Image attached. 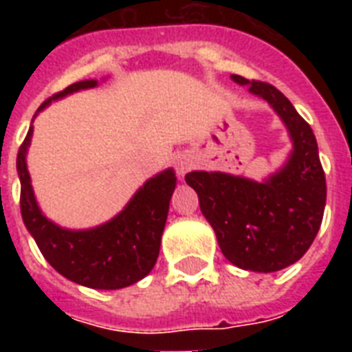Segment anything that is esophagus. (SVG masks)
Instances as JSON below:
<instances>
[{
	"mask_svg": "<svg viewBox=\"0 0 352 352\" xmlns=\"http://www.w3.org/2000/svg\"><path fill=\"white\" fill-rule=\"evenodd\" d=\"M190 168H192V162H190V157H188V155H179V157H177V160H175V170H177V173H179V175H184V173H186L188 170H190Z\"/></svg>",
	"mask_w": 352,
	"mask_h": 352,
	"instance_id": "obj_1",
	"label": "esophagus"
}]
</instances>
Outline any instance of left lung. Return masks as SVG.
<instances>
[{"label": "left lung", "mask_w": 352, "mask_h": 352, "mask_svg": "<svg viewBox=\"0 0 352 352\" xmlns=\"http://www.w3.org/2000/svg\"><path fill=\"white\" fill-rule=\"evenodd\" d=\"M261 96L289 129L292 151L281 170L263 182L221 171H192L184 179L197 192L201 212L232 265L276 272L303 257L316 237L327 186L311 126L274 85L232 74Z\"/></svg>", "instance_id": "1"}]
</instances>
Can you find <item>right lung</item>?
I'll return each instance as SVG.
<instances>
[{
	"instance_id": "right-lung-1",
	"label": "right lung",
	"mask_w": 352,
	"mask_h": 352,
	"mask_svg": "<svg viewBox=\"0 0 352 352\" xmlns=\"http://www.w3.org/2000/svg\"><path fill=\"white\" fill-rule=\"evenodd\" d=\"M96 85V80L71 84L47 98L38 107V113L52 100ZM30 137L32 126L19 146L16 160L21 182L19 206L27 230L34 237L49 265L63 278L89 289L117 290L146 278L159 257L160 237L168 219L171 193L177 184L175 171L168 168L146 181L126 208L111 221L89 230H67L47 219L36 203L25 160Z\"/></svg>"
}]
</instances>
